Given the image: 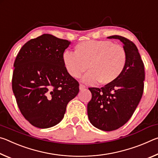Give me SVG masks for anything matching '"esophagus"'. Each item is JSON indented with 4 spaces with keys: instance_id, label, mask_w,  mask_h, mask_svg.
<instances>
[{
    "instance_id": "34e87169",
    "label": "esophagus",
    "mask_w": 158,
    "mask_h": 158,
    "mask_svg": "<svg viewBox=\"0 0 158 158\" xmlns=\"http://www.w3.org/2000/svg\"><path fill=\"white\" fill-rule=\"evenodd\" d=\"M85 89V85H84V84H80L79 85V89L80 90H83Z\"/></svg>"
}]
</instances>
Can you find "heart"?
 <instances>
[{"label":"heart","instance_id":"b5f03b06","mask_svg":"<svg viewBox=\"0 0 158 158\" xmlns=\"http://www.w3.org/2000/svg\"><path fill=\"white\" fill-rule=\"evenodd\" d=\"M67 72L74 78H83L88 84L99 82L110 85L121 77L127 65V54L124 48L109 40H86L79 42L74 53L65 52L63 56Z\"/></svg>","mask_w":158,"mask_h":158}]
</instances>
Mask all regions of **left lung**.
<instances>
[{"label":"left lung","instance_id":"8db88e82","mask_svg":"<svg viewBox=\"0 0 158 158\" xmlns=\"http://www.w3.org/2000/svg\"><path fill=\"white\" fill-rule=\"evenodd\" d=\"M120 40L127 54L123 73L113 84L101 89L89 88L92 98L87 112L93 126L104 131L118 129L129 121L141 99L145 79L144 65L137 47L130 40L120 35L108 37Z\"/></svg>","mask_w":158,"mask_h":158}]
</instances>
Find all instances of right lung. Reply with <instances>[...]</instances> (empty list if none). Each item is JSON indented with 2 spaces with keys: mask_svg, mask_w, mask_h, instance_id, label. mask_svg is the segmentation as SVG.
Masks as SVG:
<instances>
[{
  "mask_svg": "<svg viewBox=\"0 0 158 158\" xmlns=\"http://www.w3.org/2000/svg\"><path fill=\"white\" fill-rule=\"evenodd\" d=\"M66 40L43 34L21 48L14 63L12 85L21 114L33 126L49 128L62 121L79 84L63 64Z\"/></svg>",
  "mask_w": 158,
  "mask_h": 158,
  "instance_id": "1",
  "label": "right lung"
}]
</instances>
